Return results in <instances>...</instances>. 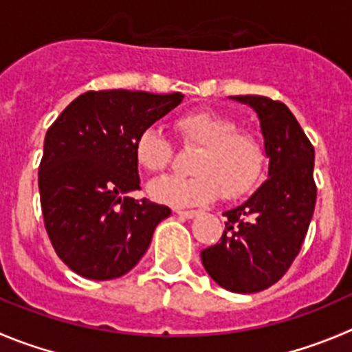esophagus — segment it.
I'll return each instance as SVG.
<instances>
[{
  "mask_svg": "<svg viewBox=\"0 0 352 352\" xmlns=\"http://www.w3.org/2000/svg\"><path fill=\"white\" fill-rule=\"evenodd\" d=\"M177 212V215H180V217H184V219H195L196 215H198V210H175Z\"/></svg>",
  "mask_w": 352,
  "mask_h": 352,
  "instance_id": "34e87169",
  "label": "esophagus"
}]
</instances>
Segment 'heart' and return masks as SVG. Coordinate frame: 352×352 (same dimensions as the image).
Returning <instances> with one entry per match:
<instances>
[{
	"instance_id": "obj_1",
	"label": "heart",
	"mask_w": 352,
	"mask_h": 352,
	"mask_svg": "<svg viewBox=\"0 0 352 352\" xmlns=\"http://www.w3.org/2000/svg\"><path fill=\"white\" fill-rule=\"evenodd\" d=\"M175 131L186 147H198L189 177H163L151 184L154 199L173 206H195L219 196L234 199L248 192L261 179L265 151L261 139L238 130L232 118L213 111H192L175 120ZM137 165L160 173L170 165L173 147L156 128H146L133 142Z\"/></svg>"
}]
</instances>
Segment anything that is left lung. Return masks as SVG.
Wrapping results in <instances>:
<instances>
[{
    "instance_id": "8db88e82",
    "label": "left lung",
    "mask_w": 352,
    "mask_h": 352,
    "mask_svg": "<svg viewBox=\"0 0 352 352\" xmlns=\"http://www.w3.org/2000/svg\"><path fill=\"white\" fill-rule=\"evenodd\" d=\"M261 120L269 179L229 210L221 243L201 252L217 285L234 294L269 288L298 255L316 205L314 147L283 102L262 95H236Z\"/></svg>"
}]
</instances>
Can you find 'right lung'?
Segmentation results:
<instances>
[{"mask_svg":"<svg viewBox=\"0 0 352 352\" xmlns=\"http://www.w3.org/2000/svg\"><path fill=\"white\" fill-rule=\"evenodd\" d=\"M184 95L87 91L45 137L38 186L48 238L60 261L88 280L126 274L142 258L165 205L130 198L140 189L133 142Z\"/></svg>","mask_w":352,"mask_h":352,"instance_id":"1","label":"right lung"}]
</instances>
